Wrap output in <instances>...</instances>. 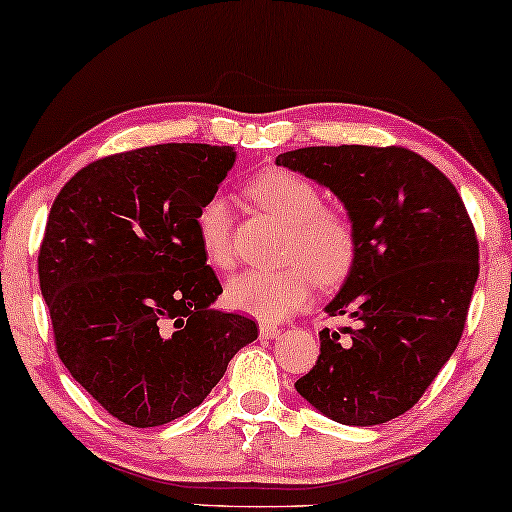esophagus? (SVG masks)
<instances>
[{"label": "esophagus", "mask_w": 512, "mask_h": 512, "mask_svg": "<svg viewBox=\"0 0 512 512\" xmlns=\"http://www.w3.org/2000/svg\"><path fill=\"white\" fill-rule=\"evenodd\" d=\"M278 335H280L278 326H271V323H262V326H259V337H262V339H273Z\"/></svg>", "instance_id": "esophagus-1"}]
</instances>
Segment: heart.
<instances>
[{"mask_svg":"<svg viewBox=\"0 0 512 512\" xmlns=\"http://www.w3.org/2000/svg\"><path fill=\"white\" fill-rule=\"evenodd\" d=\"M248 196L266 214L287 225L278 269L243 271L227 282L225 300L232 310L280 321L303 307L314 289L337 285L351 269L358 248L353 218L342 207L323 205V193L312 180L291 170H266L248 184ZM196 237L202 257L214 269L234 264L232 209L221 193L200 202Z\"/></svg>","mask_w":512,"mask_h":512,"instance_id":"heart-1","label":"heart"}]
</instances>
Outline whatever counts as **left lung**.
I'll use <instances>...</instances> for the list:
<instances>
[{"mask_svg":"<svg viewBox=\"0 0 512 512\" xmlns=\"http://www.w3.org/2000/svg\"><path fill=\"white\" fill-rule=\"evenodd\" d=\"M275 164L335 193L358 248L319 332L321 355L296 392L332 421L376 426L408 412L451 358L478 278V241L456 186L421 154L319 145Z\"/></svg>","mask_w":512,"mask_h":512,"instance_id":"left-lung-1","label":"left lung"}]
</instances>
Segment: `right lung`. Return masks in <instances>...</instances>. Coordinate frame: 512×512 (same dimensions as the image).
Listing matches in <instances>:
<instances>
[{"label": "right lung", "instance_id": "add662e5", "mask_svg": "<svg viewBox=\"0 0 512 512\" xmlns=\"http://www.w3.org/2000/svg\"><path fill=\"white\" fill-rule=\"evenodd\" d=\"M234 159L230 145H150L93 161L54 200L38 278L56 353L123 424L184 417L257 339L253 319L212 310L223 287L193 225Z\"/></svg>", "mask_w": 512, "mask_h": 512}]
</instances>
